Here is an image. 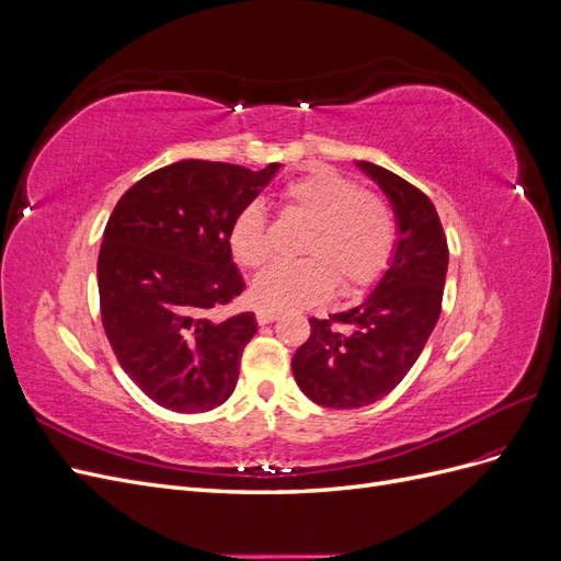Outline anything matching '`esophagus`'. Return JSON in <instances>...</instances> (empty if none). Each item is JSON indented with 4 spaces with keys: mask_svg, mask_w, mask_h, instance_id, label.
<instances>
[{
    "mask_svg": "<svg viewBox=\"0 0 561 561\" xmlns=\"http://www.w3.org/2000/svg\"><path fill=\"white\" fill-rule=\"evenodd\" d=\"M278 320V313L276 311H266V309H257V322L260 325H268V322Z\"/></svg>",
    "mask_w": 561,
    "mask_h": 561,
    "instance_id": "obj_1",
    "label": "esophagus"
}]
</instances>
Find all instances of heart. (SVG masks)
Instances as JSON below:
<instances>
[{"label":"heart","mask_w":561,"mask_h":561,"mask_svg":"<svg viewBox=\"0 0 561 561\" xmlns=\"http://www.w3.org/2000/svg\"><path fill=\"white\" fill-rule=\"evenodd\" d=\"M280 210L307 219L299 252L307 260L276 264L252 283L254 307L266 311H301L325 301L339 283L344 295H360L375 285L398 245V219L390 203L363 192L353 178L332 168H316L287 182ZM229 250L245 268L264 266L274 254V239L264 208L248 203L229 227Z\"/></svg>","instance_id":"heart-1"}]
</instances>
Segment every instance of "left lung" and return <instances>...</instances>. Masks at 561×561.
<instances>
[{"label":"left lung","mask_w":561,"mask_h":561,"mask_svg":"<svg viewBox=\"0 0 561 561\" xmlns=\"http://www.w3.org/2000/svg\"><path fill=\"white\" fill-rule=\"evenodd\" d=\"M388 196L398 245L369 297L325 320L309 318L311 336L293 358L304 396L330 410H355L388 396L412 369L443 309L447 236L433 201L386 168L355 161Z\"/></svg>","instance_id":"1"}]
</instances>
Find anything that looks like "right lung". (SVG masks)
Wrapping results in <instances>:
<instances>
[{"label":"right lung","instance_id":"1","mask_svg":"<svg viewBox=\"0 0 561 561\" xmlns=\"http://www.w3.org/2000/svg\"><path fill=\"white\" fill-rule=\"evenodd\" d=\"M278 168L184 159L116 203L98 254L100 316L118 365L165 410L210 412L233 393L257 320L215 318L245 287L227 236Z\"/></svg>","mask_w":561,"mask_h":561}]
</instances>
